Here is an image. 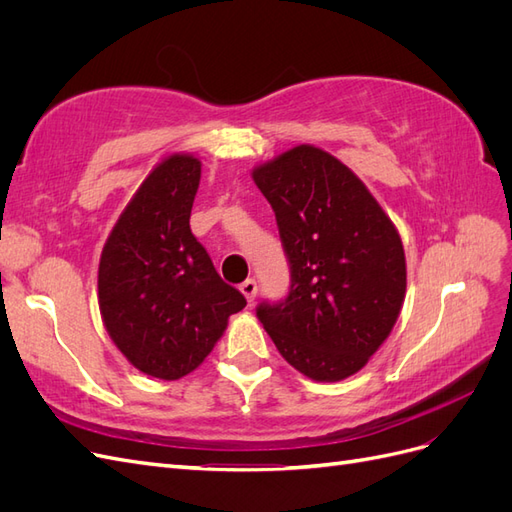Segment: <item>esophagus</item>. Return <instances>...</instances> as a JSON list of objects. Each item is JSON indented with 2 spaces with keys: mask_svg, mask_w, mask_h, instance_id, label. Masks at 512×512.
<instances>
[{
  "mask_svg": "<svg viewBox=\"0 0 512 512\" xmlns=\"http://www.w3.org/2000/svg\"><path fill=\"white\" fill-rule=\"evenodd\" d=\"M239 290L243 292V297L252 303V301L256 299V294H258V284H256L254 280H245V282L239 286Z\"/></svg>",
  "mask_w": 512,
  "mask_h": 512,
  "instance_id": "1",
  "label": "esophagus"
}]
</instances>
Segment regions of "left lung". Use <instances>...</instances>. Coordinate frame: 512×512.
Wrapping results in <instances>:
<instances>
[{"mask_svg":"<svg viewBox=\"0 0 512 512\" xmlns=\"http://www.w3.org/2000/svg\"><path fill=\"white\" fill-rule=\"evenodd\" d=\"M290 267L280 301L256 316L284 359L320 382L356 374L389 337L406 294L393 222L348 166L299 145L254 170Z\"/></svg>","mask_w":512,"mask_h":512,"instance_id":"1","label":"left lung"}]
</instances>
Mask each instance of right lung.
Returning a JSON list of instances; mask_svg holds the SVG:
<instances>
[{
	"label": "right lung",
	"mask_w": 512,
	"mask_h": 512,
	"mask_svg": "<svg viewBox=\"0 0 512 512\" xmlns=\"http://www.w3.org/2000/svg\"><path fill=\"white\" fill-rule=\"evenodd\" d=\"M200 162L151 170L108 237L98 271L104 327L143 374L177 380L207 359L230 314L247 305L190 230Z\"/></svg>",
	"instance_id": "add662e5"
}]
</instances>
